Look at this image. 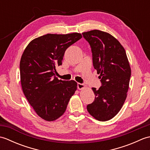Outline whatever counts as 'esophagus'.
<instances>
[{
  "mask_svg": "<svg viewBox=\"0 0 150 150\" xmlns=\"http://www.w3.org/2000/svg\"><path fill=\"white\" fill-rule=\"evenodd\" d=\"M85 88V85L82 83H77V88L79 90H82Z\"/></svg>",
  "mask_w": 150,
  "mask_h": 150,
  "instance_id": "1",
  "label": "esophagus"
}]
</instances>
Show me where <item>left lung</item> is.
I'll return each instance as SVG.
<instances>
[{"label":"left lung","instance_id":"1","mask_svg":"<svg viewBox=\"0 0 150 150\" xmlns=\"http://www.w3.org/2000/svg\"><path fill=\"white\" fill-rule=\"evenodd\" d=\"M82 35L90 44L93 64L102 84L98 90L92 88L95 98L87 110L98 120H109L120 110L129 88L131 68L126 51L106 32L95 30Z\"/></svg>","mask_w":150,"mask_h":150}]
</instances>
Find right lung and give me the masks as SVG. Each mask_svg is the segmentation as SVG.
<instances>
[{
    "instance_id": "add662e5",
    "label": "right lung",
    "mask_w": 150,
    "mask_h": 150,
    "mask_svg": "<svg viewBox=\"0 0 150 150\" xmlns=\"http://www.w3.org/2000/svg\"><path fill=\"white\" fill-rule=\"evenodd\" d=\"M81 38L78 33L46 34L31 41L22 54V91L38 115L47 121L62 115L77 90L75 81L59 80L55 73V67L62 65L66 49Z\"/></svg>"
}]
</instances>
